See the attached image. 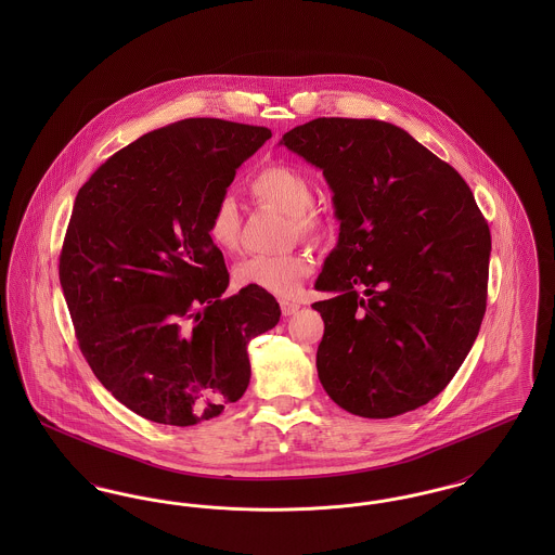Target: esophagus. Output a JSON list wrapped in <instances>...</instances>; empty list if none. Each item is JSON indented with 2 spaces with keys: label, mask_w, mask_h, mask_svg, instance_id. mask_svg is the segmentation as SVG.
Listing matches in <instances>:
<instances>
[{
  "label": "esophagus",
  "mask_w": 555,
  "mask_h": 555,
  "mask_svg": "<svg viewBox=\"0 0 555 555\" xmlns=\"http://www.w3.org/2000/svg\"><path fill=\"white\" fill-rule=\"evenodd\" d=\"M301 306L297 301H291V299H281V312L283 317H293Z\"/></svg>",
  "instance_id": "1"
}]
</instances>
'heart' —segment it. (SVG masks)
I'll return each mask as SVG.
<instances>
[{
  "label": "heart",
  "mask_w": 555,
  "mask_h": 555,
  "mask_svg": "<svg viewBox=\"0 0 555 555\" xmlns=\"http://www.w3.org/2000/svg\"><path fill=\"white\" fill-rule=\"evenodd\" d=\"M251 195L291 216L293 229L304 238L320 241L331 231L328 220L314 210L317 189L312 179L295 166L270 164L249 181ZM206 233L211 243L233 254L241 237V214L237 204L222 195L211 204L206 218ZM314 272V258L308 251H291L283 256H251L235 266V285L245 289H260L276 297H293L301 283Z\"/></svg>",
  "instance_id": "b5f03b06"
}]
</instances>
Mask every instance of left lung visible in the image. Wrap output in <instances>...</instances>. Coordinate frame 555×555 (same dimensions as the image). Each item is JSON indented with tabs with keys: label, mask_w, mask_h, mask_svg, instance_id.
Here are the masks:
<instances>
[{
	"label": "left lung",
	"mask_w": 555,
	"mask_h": 555,
	"mask_svg": "<svg viewBox=\"0 0 555 555\" xmlns=\"http://www.w3.org/2000/svg\"><path fill=\"white\" fill-rule=\"evenodd\" d=\"M283 145L333 189L339 243L318 276L337 295L318 378L364 418H391L439 396L466 360L487 308L491 233L466 181L396 125L317 118Z\"/></svg>",
	"instance_id": "1"
}]
</instances>
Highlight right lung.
Here are the masks:
<instances>
[{
  "instance_id": "right-lung-1",
  "label": "right lung",
  "mask_w": 555,
  "mask_h": 555,
  "mask_svg": "<svg viewBox=\"0 0 555 555\" xmlns=\"http://www.w3.org/2000/svg\"><path fill=\"white\" fill-rule=\"evenodd\" d=\"M270 137L220 118L179 120L116 152L77 193L60 285L80 353L152 423L220 416L249 385L247 345L281 318L266 291L224 297L229 270L206 233L211 204Z\"/></svg>"
}]
</instances>
